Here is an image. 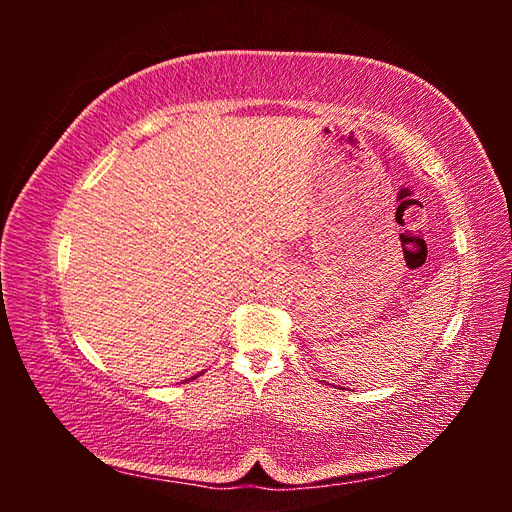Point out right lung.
Wrapping results in <instances>:
<instances>
[{
    "label": "right lung",
    "mask_w": 512,
    "mask_h": 512,
    "mask_svg": "<svg viewBox=\"0 0 512 512\" xmlns=\"http://www.w3.org/2000/svg\"><path fill=\"white\" fill-rule=\"evenodd\" d=\"M200 374H203V371H200ZM194 378H198V374H196V376H192V378H188L185 382H190V380H194Z\"/></svg>",
    "instance_id": "obj_1"
}]
</instances>
